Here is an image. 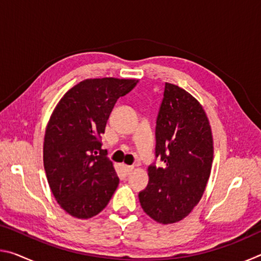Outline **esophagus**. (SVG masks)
<instances>
[{"label": "esophagus", "mask_w": 261, "mask_h": 261, "mask_svg": "<svg viewBox=\"0 0 261 261\" xmlns=\"http://www.w3.org/2000/svg\"><path fill=\"white\" fill-rule=\"evenodd\" d=\"M122 168H123V171H124V173H125L126 175L131 174V171L135 169V167H134V166H126V165H123V166H122Z\"/></svg>", "instance_id": "1"}]
</instances>
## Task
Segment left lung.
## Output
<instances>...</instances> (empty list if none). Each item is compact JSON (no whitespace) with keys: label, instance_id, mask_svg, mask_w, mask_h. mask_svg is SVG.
<instances>
[{"label":"left lung","instance_id":"8db88e82","mask_svg":"<svg viewBox=\"0 0 261 261\" xmlns=\"http://www.w3.org/2000/svg\"><path fill=\"white\" fill-rule=\"evenodd\" d=\"M155 137V155L163 167H148V185L139 192V201L154 221L175 223L199 202L211 175L213 136L199 101L166 83Z\"/></svg>","mask_w":261,"mask_h":261}]
</instances>
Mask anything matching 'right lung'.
Returning <instances> with one entry per match:
<instances>
[{"instance_id":"right-lung-1","label":"right lung","mask_w":261,"mask_h":261,"mask_svg":"<svg viewBox=\"0 0 261 261\" xmlns=\"http://www.w3.org/2000/svg\"><path fill=\"white\" fill-rule=\"evenodd\" d=\"M138 79H85L63 95L43 140V167L56 201L68 214L90 219L108 205L120 178L101 148V135L118 98Z\"/></svg>"}]
</instances>
